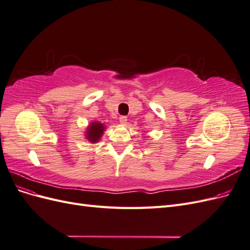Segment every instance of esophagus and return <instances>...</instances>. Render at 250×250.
Wrapping results in <instances>:
<instances>
[{
	"mask_svg": "<svg viewBox=\"0 0 250 250\" xmlns=\"http://www.w3.org/2000/svg\"><path fill=\"white\" fill-rule=\"evenodd\" d=\"M119 121H120L121 124L124 125V124H126V122H127V118H126L125 116H121L120 119H119Z\"/></svg>",
	"mask_w": 250,
	"mask_h": 250,
	"instance_id": "obj_1",
	"label": "esophagus"
}]
</instances>
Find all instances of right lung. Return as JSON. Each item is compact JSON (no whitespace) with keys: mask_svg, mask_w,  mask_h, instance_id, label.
<instances>
[{"mask_svg":"<svg viewBox=\"0 0 250 250\" xmlns=\"http://www.w3.org/2000/svg\"><path fill=\"white\" fill-rule=\"evenodd\" d=\"M105 129H106V126L103 123L99 122V121H92L86 127L84 137L88 142L96 144L101 140Z\"/></svg>","mask_w":250,"mask_h":250,"instance_id":"obj_1","label":"right lung"}]
</instances>
